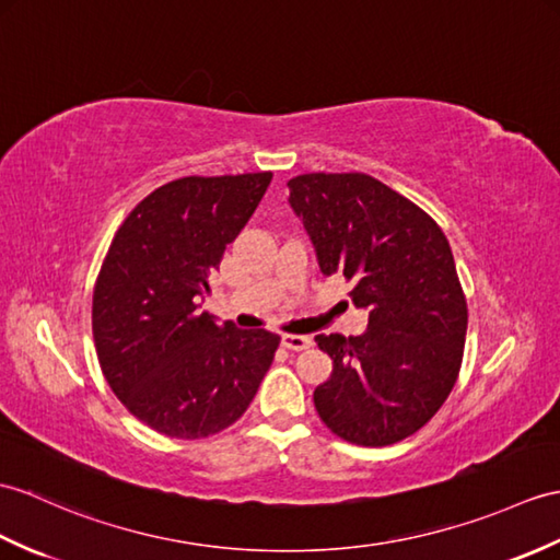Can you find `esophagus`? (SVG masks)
I'll return each mask as SVG.
<instances>
[{
	"label": "esophagus",
	"mask_w": 560,
	"mask_h": 560,
	"mask_svg": "<svg viewBox=\"0 0 560 560\" xmlns=\"http://www.w3.org/2000/svg\"><path fill=\"white\" fill-rule=\"evenodd\" d=\"M281 343L289 350H307L312 346V339L301 334H281Z\"/></svg>",
	"instance_id": "obj_1"
}]
</instances>
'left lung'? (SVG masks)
Instances as JSON below:
<instances>
[{
    "label": "left lung",
    "instance_id": "left-lung-1",
    "mask_svg": "<svg viewBox=\"0 0 560 560\" xmlns=\"http://www.w3.org/2000/svg\"><path fill=\"white\" fill-rule=\"evenodd\" d=\"M289 202L324 275L353 281L362 336H315L334 372L315 408L336 436L388 446L418 432L458 382L467 303L451 245L422 207L368 174H301Z\"/></svg>",
    "mask_w": 560,
    "mask_h": 560
}]
</instances>
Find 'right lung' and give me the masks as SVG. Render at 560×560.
Listing matches in <instances>:
<instances>
[{"label":"right lung","instance_id":"add662e5","mask_svg":"<svg viewBox=\"0 0 560 560\" xmlns=\"http://www.w3.org/2000/svg\"><path fill=\"white\" fill-rule=\"evenodd\" d=\"M269 184L271 172L168 180L133 207L104 255L93 291L100 368L126 410L164 436L231 427L275 360L277 334L198 310Z\"/></svg>","mask_w":560,"mask_h":560}]
</instances>
